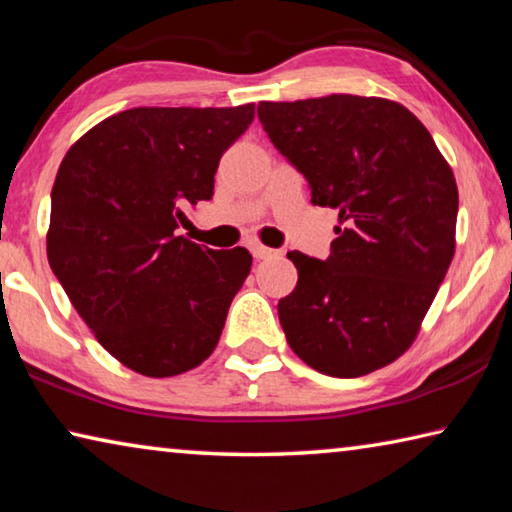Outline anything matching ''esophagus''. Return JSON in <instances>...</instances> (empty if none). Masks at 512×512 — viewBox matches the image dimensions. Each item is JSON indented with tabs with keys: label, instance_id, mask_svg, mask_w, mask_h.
Returning a JSON list of instances; mask_svg holds the SVG:
<instances>
[{
	"label": "esophagus",
	"instance_id": "obj_1",
	"mask_svg": "<svg viewBox=\"0 0 512 512\" xmlns=\"http://www.w3.org/2000/svg\"><path fill=\"white\" fill-rule=\"evenodd\" d=\"M250 250H253V257H255V259H268V257L277 255V250L266 248V246H262V244H253V246H250Z\"/></svg>",
	"mask_w": 512,
	"mask_h": 512
}]
</instances>
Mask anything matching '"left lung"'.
Instances as JSON below:
<instances>
[{
    "label": "left lung",
    "mask_w": 512,
    "mask_h": 512,
    "mask_svg": "<svg viewBox=\"0 0 512 512\" xmlns=\"http://www.w3.org/2000/svg\"><path fill=\"white\" fill-rule=\"evenodd\" d=\"M259 121L311 189L339 210L329 257L291 250L298 284L277 302L291 350L329 377L393 363L420 332L456 248L452 167L411 110L329 94L262 101Z\"/></svg>",
    "instance_id": "obj_1"
}]
</instances>
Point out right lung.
<instances>
[{
  "mask_svg": "<svg viewBox=\"0 0 512 512\" xmlns=\"http://www.w3.org/2000/svg\"><path fill=\"white\" fill-rule=\"evenodd\" d=\"M253 117L255 103L131 108L60 162L49 266L97 341L140 375L201 366L250 273L246 248L212 250L176 230L187 205L210 201L221 155Z\"/></svg>",
  "mask_w": 512,
  "mask_h": 512,
  "instance_id": "add662e5",
  "label": "right lung"
}]
</instances>
